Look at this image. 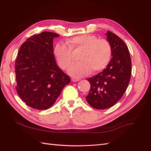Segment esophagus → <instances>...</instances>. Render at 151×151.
Returning a JSON list of instances; mask_svg holds the SVG:
<instances>
[{
    "label": "esophagus",
    "mask_w": 151,
    "mask_h": 151,
    "mask_svg": "<svg viewBox=\"0 0 151 151\" xmlns=\"http://www.w3.org/2000/svg\"><path fill=\"white\" fill-rule=\"evenodd\" d=\"M72 82H76V81H79V79H77V78H72Z\"/></svg>",
    "instance_id": "1"
}]
</instances>
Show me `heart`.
Wrapping results in <instances>:
<instances>
[{"label":"heart","mask_w":151,"mask_h":151,"mask_svg":"<svg viewBox=\"0 0 151 151\" xmlns=\"http://www.w3.org/2000/svg\"><path fill=\"white\" fill-rule=\"evenodd\" d=\"M65 44L58 43L54 48V55L59 66L66 70L72 62V52L83 50L78 63L73 64L68 70L76 78H82L91 72L96 73L105 69L112 57V48L108 41L99 39L93 35L84 34L73 37Z\"/></svg>","instance_id":"1"}]
</instances>
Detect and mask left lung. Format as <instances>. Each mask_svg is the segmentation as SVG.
Here are the masks:
<instances>
[{
  "mask_svg": "<svg viewBox=\"0 0 151 151\" xmlns=\"http://www.w3.org/2000/svg\"><path fill=\"white\" fill-rule=\"evenodd\" d=\"M112 56L106 68L88 78L90 89L86 99L93 108L103 110L114 105L125 92L131 76V59L125 43L111 32L106 33Z\"/></svg>",
  "mask_w": 151,
  "mask_h": 151,
  "instance_id": "obj_1",
  "label": "left lung"
}]
</instances>
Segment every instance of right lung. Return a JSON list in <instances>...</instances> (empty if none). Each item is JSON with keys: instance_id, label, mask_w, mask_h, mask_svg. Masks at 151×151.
<instances>
[{"instance_id": "1", "label": "right lung", "mask_w": 151, "mask_h": 151, "mask_svg": "<svg viewBox=\"0 0 151 151\" xmlns=\"http://www.w3.org/2000/svg\"><path fill=\"white\" fill-rule=\"evenodd\" d=\"M59 36L50 32L33 35L19 50L16 90L22 101L33 109L50 108L70 82L69 76L57 65L53 55V39Z\"/></svg>"}]
</instances>
